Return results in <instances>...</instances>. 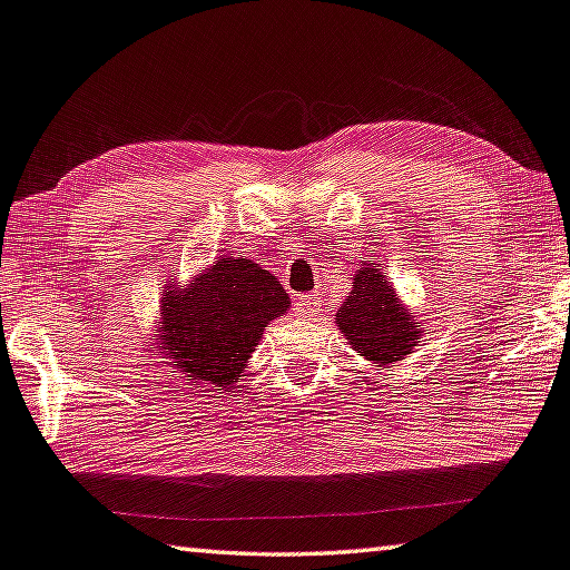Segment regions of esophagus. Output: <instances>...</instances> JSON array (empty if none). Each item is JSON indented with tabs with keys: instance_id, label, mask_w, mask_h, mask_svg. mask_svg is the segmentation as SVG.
<instances>
[{
	"instance_id": "obj_1",
	"label": "esophagus",
	"mask_w": 570,
	"mask_h": 570,
	"mask_svg": "<svg viewBox=\"0 0 570 570\" xmlns=\"http://www.w3.org/2000/svg\"><path fill=\"white\" fill-rule=\"evenodd\" d=\"M294 308L298 316H312L316 312V296L314 294H298L294 298Z\"/></svg>"
}]
</instances>
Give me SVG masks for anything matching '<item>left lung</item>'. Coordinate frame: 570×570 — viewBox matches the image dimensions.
Returning <instances> with one entry per match:
<instances>
[{
    "label": "left lung",
    "mask_w": 570,
    "mask_h": 570,
    "mask_svg": "<svg viewBox=\"0 0 570 570\" xmlns=\"http://www.w3.org/2000/svg\"><path fill=\"white\" fill-rule=\"evenodd\" d=\"M336 326L348 346L379 368L406 358L423 336L421 321L401 302L384 272L371 264L356 268L351 292L336 312Z\"/></svg>",
    "instance_id": "obj_1"
}]
</instances>
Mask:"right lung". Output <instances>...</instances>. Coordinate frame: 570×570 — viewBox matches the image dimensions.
<instances>
[{
    "instance_id": "1",
    "label": "right lung",
    "mask_w": 570,
    "mask_h": 570,
    "mask_svg": "<svg viewBox=\"0 0 570 570\" xmlns=\"http://www.w3.org/2000/svg\"><path fill=\"white\" fill-rule=\"evenodd\" d=\"M288 304L272 272L252 258L222 256L189 284H164L154 338L144 344L196 391L222 393L239 381L266 326Z\"/></svg>"
}]
</instances>
